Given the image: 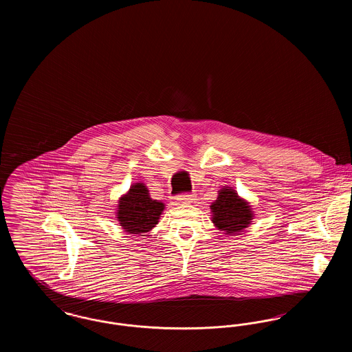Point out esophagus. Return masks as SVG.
Listing matches in <instances>:
<instances>
[{"label":"esophagus","instance_id":"34e87169","mask_svg":"<svg viewBox=\"0 0 352 352\" xmlns=\"http://www.w3.org/2000/svg\"><path fill=\"white\" fill-rule=\"evenodd\" d=\"M177 199L182 201V203H190V201H192V199H194V195L190 194V192H184V194H181Z\"/></svg>","mask_w":352,"mask_h":352}]
</instances>
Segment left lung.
<instances>
[{
	"instance_id": "left-lung-1",
	"label": "left lung",
	"mask_w": 352,
	"mask_h": 352,
	"mask_svg": "<svg viewBox=\"0 0 352 352\" xmlns=\"http://www.w3.org/2000/svg\"><path fill=\"white\" fill-rule=\"evenodd\" d=\"M212 221L226 234H234L251 224L252 211L247 201L240 199L232 188L219 191L217 201L211 204Z\"/></svg>"
}]
</instances>
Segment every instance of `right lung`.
Here are the masks:
<instances>
[{"mask_svg": "<svg viewBox=\"0 0 352 352\" xmlns=\"http://www.w3.org/2000/svg\"><path fill=\"white\" fill-rule=\"evenodd\" d=\"M164 208V203L151 199L146 186L135 184L118 201V221L129 234L149 232L158 223Z\"/></svg>", "mask_w": 352, "mask_h": 352, "instance_id": "right-lung-1", "label": "right lung"}]
</instances>
